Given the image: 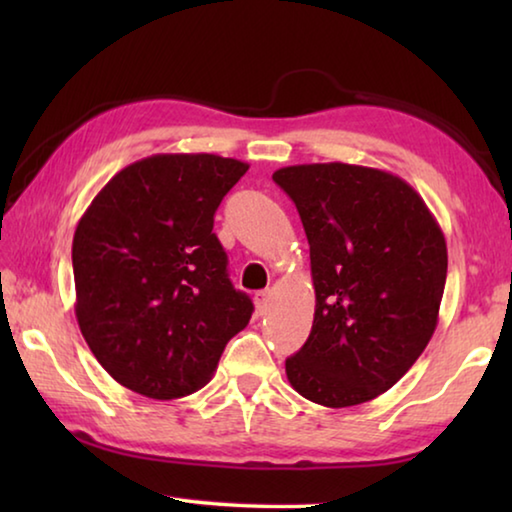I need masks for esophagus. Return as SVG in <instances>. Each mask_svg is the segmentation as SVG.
I'll return each instance as SVG.
<instances>
[{
    "instance_id": "1",
    "label": "esophagus",
    "mask_w": 512,
    "mask_h": 512,
    "mask_svg": "<svg viewBox=\"0 0 512 512\" xmlns=\"http://www.w3.org/2000/svg\"><path fill=\"white\" fill-rule=\"evenodd\" d=\"M255 305L259 314H266L268 305H271V291H257L255 293Z\"/></svg>"
}]
</instances>
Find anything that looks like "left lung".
Wrapping results in <instances>:
<instances>
[{
  "mask_svg": "<svg viewBox=\"0 0 512 512\" xmlns=\"http://www.w3.org/2000/svg\"><path fill=\"white\" fill-rule=\"evenodd\" d=\"M273 180L298 207L316 291L307 343L289 384L343 409L375 400L427 348L447 280V244L420 194L393 173L327 162Z\"/></svg>",
  "mask_w": 512,
  "mask_h": 512,
  "instance_id": "left-lung-1",
  "label": "left lung"
}]
</instances>
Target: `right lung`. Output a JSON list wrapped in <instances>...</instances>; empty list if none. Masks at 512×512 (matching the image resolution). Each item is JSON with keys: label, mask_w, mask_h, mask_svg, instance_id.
Segmentation results:
<instances>
[{"label": "right lung", "mask_w": 512, "mask_h": 512, "mask_svg": "<svg viewBox=\"0 0 512 512\" xmlns=\"http://www.w3.org/2000/svg\"><path fill=\"white\" fill-rule=\"evenodd\" d=\"M248 164L158 153L121 169L74 232L76 320L121 386L153 400L196 393L253 316L232 287L214 212Z\"/></svg>", "instance_id": "1"}]
</instances>
